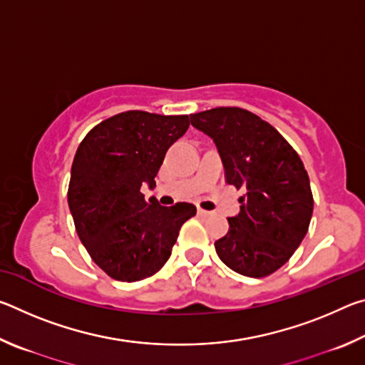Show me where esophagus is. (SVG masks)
I'll list each match as a JSON object with an SVG mask.
<instances>
[{"label": "esophagus", "instance_id": "34e87169", "mask_svg": "<svg viewBox=\"0 0 365 365\" xmlns=\"http://www.w3.org/2000/svg\"><path fill=\"white\" fill-rule=\"evenodd\" d=\"M197 215H200V217H209V215H211V212L205 211V209H201V207H197Z\"/></svg>", "mask_w": 365, "mask_h": 365}]
</instances>
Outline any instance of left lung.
Returning a JSON list of instances; mask_svg holds the SVG:
<instances>
[{
  "label": "left lung",
  "mask_w": 365,
  "mask_h": 365,
  "mask_svg": "<svg viewBox=\"0 0 365 365\" xmlns=\"http://www.w3.org/2000/svg\"><path fill=\"white\" fill-rule=\"evenodd\" d=\"M212 138L228 185L243 188L240 214L214 243L227 267L252 279L279 270L306 237L314 200L309 175L292 145L242 108H214L190 115Z\"/></svg>",
  "instance_id": "8db88e82"
}]
</instances>
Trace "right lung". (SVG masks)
<instances>
[{"label": "right lung", "mask_w": 365, "mask_h": 365, "mask_svg": "<svg viewBox=\"0 0 365 365\" xmlns=\"http://www.w3.org/2000/svg\"><path fill=\"white\" fill-rule=\"evenodd\" d=\"M188 115L127 110L86 133L73 158L67 191L80 242L114 280L138 282L168 262L180 227L196 214L190 202L160 206L141 187L188 130Z\"/></svg>", "instance_id": "add662e5"}]
</instances>
